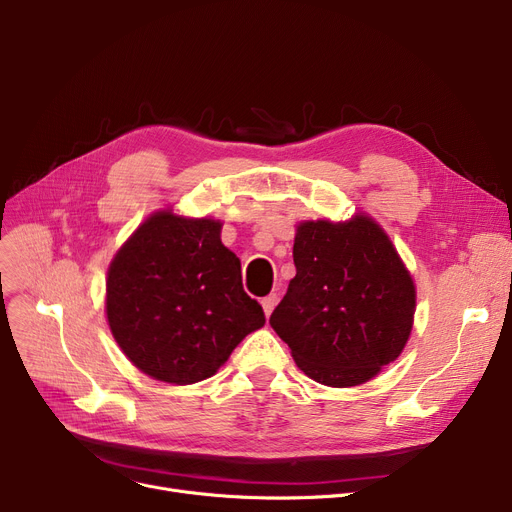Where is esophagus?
I'll return each instance as SVG.
<instances>
[{"label": "esophagus", "instance_id": "esophagus-1", "mask_svg": "<svg viewBox=\"0 0 512 512\" xmlns=\"http://www.w3.org/2000/svg\"><path fill=\"white\" fill-rule=\"evenodd\" d=\"M278 305V294H267V297L261 301V307H263V313L270 317L272 315V311H274V307Z\"/></svg>", "mask_w": 512, "mask_h": 512}]
</instances>
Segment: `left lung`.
Listing matches in <instances>:
<instances>
[{
	"label": "left lung",
	"instance_id": "left-lung-1",
	"mask_svg": "<svg viewBox=\"0 0 512 512\" xmlns=\"http://www.w3.org/2000/svg\"><path fill=\"white\" fill-rule=\"evenodd\" d=\"M297 276L270 324L311 380L348 388L369 382L405 348L415 284L392 240L369 215L301 222Z\"/></svg>",
	"mask_w": 512,
	"mask_h": 512
}]
</instances>
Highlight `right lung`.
I'll use <instances>...</instances> for the list:
<instances>
[{
    "label": "right lung",
    "mask_w": 512,
    "mask_h": 512,
    "mask_svg": "<svg viewBox=\"0 0 512 512\" xmlns=\"http://www.w3.org/2000/svg\"><path fill=\"white\" fill-rule=\"evenodd\" d=\"M220 232V220L155 211L107 270V324L130 363L159 382L211 378L265 324Z\"/></svg>",
    "instance_id": "add662e5"
}]
</instances>
